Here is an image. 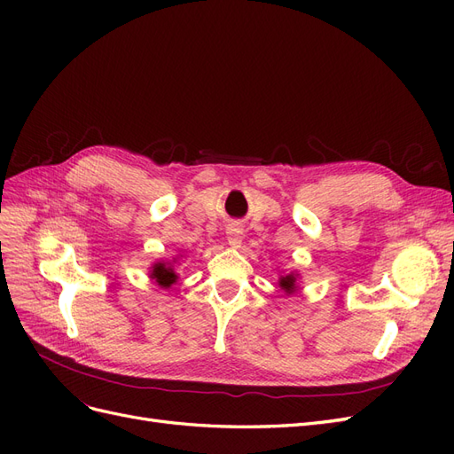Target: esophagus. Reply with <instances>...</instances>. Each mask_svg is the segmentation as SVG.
Masks as SVG:
<instances>
[{"label": "esophagus", "mask_w": 454, "mask_h": 454, "mask_svg": "<svg viewBox=\"0 0 454 454\" xmlns=\"http://www.w3.org/2000/svg\"><path fill=\"white\" fill-rule=\"evenodd\" d=\"M227 242L232 248H240L242 244V229L239 225H231L227 227Z\"/></svg>", "instance_id": "1"}]
</instances>
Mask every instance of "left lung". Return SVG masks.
<instances>
[{
	"instance_id": "8db88e82",
	"label": "left lung",
	"mask_w": 454,
	"mask_h": 454,
	"mask_svg": "<svg viewBox=\"0 0 454 454\" xmlns=\"http://www.w3.org/2000/svg\"><path fill=\"white\" fill-rule=\"evenodd\" d=\"M282 290L290 295V294H295L297 290V274L295 272H290V274H284V277H280L278 280Z\"/></svg>"
}]
</instances>
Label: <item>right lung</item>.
Wrapping results in <instances>:
<instances>
[{"instance_id": "obj_1", "label": "right lung", "mask_w": 454, "mask_h": 454, "mask_svg": "<svg viewBox=\"0 0 454 454\" xmlns=\"http://www.w3.org/2000/svg\"><path fill=\"white\" fill-rule=\"evenodd\" d=\"M149 277L151 280H155L157 286L164 287V290H168V287L177 280V274L174 272V267L172 263H168V261H159V263L151 267Z\"/></svg>"}]
</instances>
